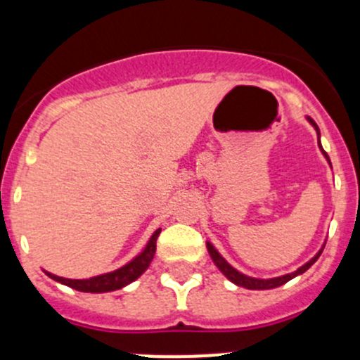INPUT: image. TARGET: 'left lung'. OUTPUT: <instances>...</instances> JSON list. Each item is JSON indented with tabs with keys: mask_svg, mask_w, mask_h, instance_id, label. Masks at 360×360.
I'll return each mask as SVG.
<instances>
[{
	"mask_svg": "<svg viewBox=\"0 0 360 360\" xmlns=\"http://www.w3.org/2000/svg\"><path fill=\"white\" fill-rule=\"evenodd\" d=\"M309 121H310V123L314 124V128L317 129V135H321V133H319V126L316 124V121L310 120V117H309ZM319 147H321L322 154H324V155H326V159H328V161H329L328 154H326V153H324V149H322L321 140H319ZM329 165H331V162H329ZM206 248H207V253H210L211 260H213V262H214V265H217L218 269H220V272L224 274V276L227 277L229 281H232V283L237 284V286L246 288V290H272V288H279V286H283V284H286L288 281H291L292 277L300 276V274H303V272H305V270H309L310 266H312L314 263L317 262V258L321 257L322 250H324V248H322V250L319 251V253L316 255V257L312 258V260L307 262L305 265L300 266V269H298V270H295V272H292V274H286V276H281V277H274V279H255V277H248V276H244V274L237 272V270L234 269V266L229 265V263L225 262V258L221 257V255L218 253L217 250H214L213 244H211V243H206Z\"/></svg>",
	"mask_w": 360,
	"mask_h": 360,
	"instance_id": "8db88e82",
	"label": "left lung"
}]
</instances>
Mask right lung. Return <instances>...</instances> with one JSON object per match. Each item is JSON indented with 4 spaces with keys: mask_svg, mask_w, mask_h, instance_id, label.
Returning <instances> with one entry per match:
<instances>
[{
    "mask_svg": "<svg viewBox=\"0 0 360 360\" xmlns=\"http://www.w3.org/2000/svg\"><path fill=\"white\" fill-rule=\"evenodd\" d=\"M159 234H161V229L154 232L153 237L147 243L146 250L139 255L136 258H133L131 262L126 263L121 269L114 270V272L103 274V276L90 277V279H65V277L53 276V274L46 272L48 276L53 281L65 284V286L72 288V290L83 291V292H107V291H116L124 288L126 284L133 283L135 279H139L143 272L147 270V266L153 262L154 253H155V240H158Z\"/></svg>",
    "mask_w": 360,
    "mask_h": 360,
    "instance_id": "right-lung-1",
    "label": "right lung"
}]
</instances>
